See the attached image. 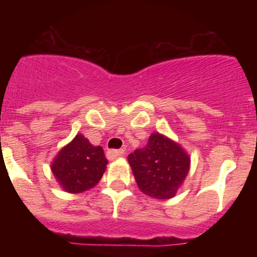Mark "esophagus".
<instances>
[{
  "mask_svg": "<svg viewBox=\"0 0 257 257\" xmlns=\"http://www.w3.org/2000/svg\"><path fill=\"white\" fill-rule=\"evenodd\" d=\"M124 156V152L123 151H108V157L110 160H115V158H121V157Z\"/></svg>",
  "mask_w": 257,
  "mask_h": 257,
  "instance_id": "esophagus-1",
  "label": "esophagus"
}]
</instances>
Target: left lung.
Instances as JSON below:
<instances>
[{
    "label": "left lung",
    "instance_id": "1",
    "mask_svg": "<svg viewBox=\"0 0 257 257\" xmlns=\"http://www.w3.org/2000/svg\"><path fill=\"white\" fill-rule=\"evenodd\" d=\"M136 184L144 194L156 199L174 198L190 170V156L179 143L160 133L148 144L128 156Z\"/></svg>",
    "mask_w": 257,
    "mask_h": 257
}]
</instances>
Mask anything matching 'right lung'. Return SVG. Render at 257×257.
I'll list each match as a JSON object with an SVG mask.
<instances>
[{
	"instance_id": "1",
	"label": "right lung",
	"mask_w": 257,
	"mask_h": 257,
	"mask_svg": "<svg viewBox=\"0 0 257 257\" xmlns=\"http://www.w3.org/2000/svg\"><path fill=\"white\" fill-rule=\"evenodd\" d=\"M108 160L100 145H92L82 134L64 145L51 162L52 175L64 192L82 193L100 181Z\"/></svg>"
}]
</instances>
